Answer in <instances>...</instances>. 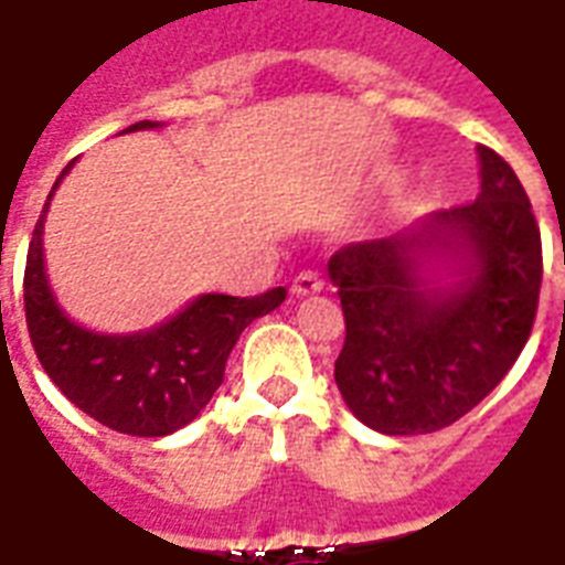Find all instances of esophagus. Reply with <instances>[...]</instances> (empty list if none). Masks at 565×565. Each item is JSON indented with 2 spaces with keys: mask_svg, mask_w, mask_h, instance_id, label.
Segmentation results:
<instances>
[{
  "mask_svg": "<svg viewBox=\"0 0 565 565\" xmlns=\"http://www.w3.org/2000/svg\"><path fill=\"white\" fill-rule=\"evenodd\" d=\"M323 290V278H320L318 271H299L290 284V294L294 296H315Z\"/></svg>",
  "mask_w": 565,
  "mask_h": 565,
  "instance_id": "obj_1",
  "label": "esophagus"
}]
</instances>
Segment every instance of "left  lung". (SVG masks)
<instances>
[{"label": "left lung", "instance_id": "8db88e82", "mask_svg": "<svg viewBox=\"0 0 565 565\" xmlns=\"http://www.w3.org/2000/svg\"><path fill=\"white\" fill-rule=\"evenodd\" d=\"M481 193L412 230L356 242L327 263L344 311L335 384L360 420L420 436L469 415L533 332L542 235L518 174L478 145ZM448 256L461 281L438 288L425 263Z\"/></svg>", "mask_w": 565, "mask_h": 565}]
</instances>
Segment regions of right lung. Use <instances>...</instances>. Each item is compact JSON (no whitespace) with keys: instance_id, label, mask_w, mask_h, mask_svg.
Returning a JSON list of instances; mask_svg holds the SVG:
<instances>
[{"instance_id":"right-lung-1","label":"right lung","mask_w":565,"mask_h":565,"mask_svg":"<svg viewBox=\"0 0 565 565\" xmlns=\"http://www.w3.org/2000/svg\"><path fill=\"white\" fill-rule=\"evenodd\" d=\"M153 127L160 124L139 120L124 132ZM72 162L60 172L54 190ZM54 190L32 230L23 275V308L35 356L68 403L93 420L127 436H169L211 403L238 335L250 320L281 306L287 290L271 287L269 294L250 299L205 294L172 320L132 335L84 330L56 306L44 275L42 230Z\"/></svg>"}]
</instances>
